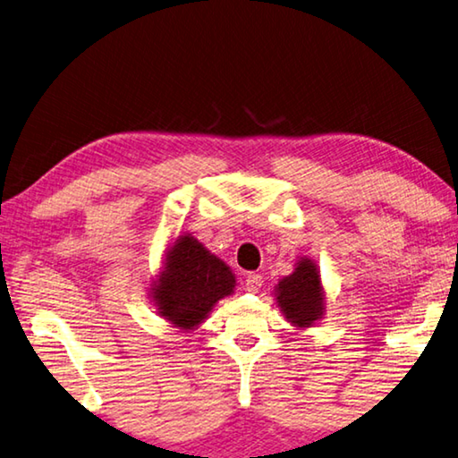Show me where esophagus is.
<instances>
[{
    "label": "esophagus",
    "mask_w": 458,
    "mask_h": 458,
    "mask_svg": "<svg viewBox=\"0 0 458 458\" xmlns=\"http://www.w3.org/2000/svg\"><path fill=\"white\" fill-rule=\"evenodd\" d=\"M244 286H246L248 293H257L262 286V276L259 273H248Z\"/></svg>",
    "instance_id": "obj_1"
}]
</instances>
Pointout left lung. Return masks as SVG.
Listing matches in <instances>:
<instances>
[{
    "mask_svg": "<svg viewBox=\"0 0 458 458\" xmlns=\"http://www.w3.org/2000/svg\"><path fill=\"white\" fill-rule=\"evenodd\" d=\"M276 301L286 319L297 327H311L323 315V289L317 267L311 260H299L294 273L276 286Z\"/></svg>",
    "mask_w": 458,
    "mask_h": 458,
    "instance_id": "8db88e82",
    "label": "left lung"
}]
</instances>
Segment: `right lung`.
Wrapping results in <instances>:
<instances>
[{
  "label": "right lung",
  "mask_w": 458,
  "mask_h": 458,
  "mask_svg": "<svg viewBox=\"0 0 458 458\" xmlns=\"http://www.w3.org/2000/svg\"><path fill=\"white\" fill-rule=\"evenodd\" d=\"M234 275L196 238L180 236L167 254L165 270L153 286L159 313L175 327L193 329L222 297L234 291Z\"/></svg>",
  "instance_id": "add662e5"
}]
</instances>
